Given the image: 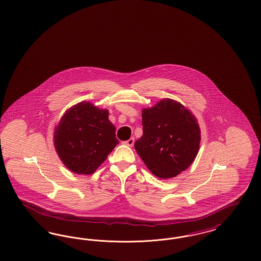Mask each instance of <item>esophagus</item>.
Listing matches in <instances>:
<instances>
[{
  "label": "esophagus",
  "instance_id": "1",
  "mask_svg": "<svg viewBox=\"0 0 261 261\" xmlns=\"http://www.w3.org/2000/svg\"><path fill=\"white\" fill-rule=\"evenodd\" d=\"M134 143H135V139H134V138H130L129 140H127L125 142H123V144L128 146H134Z\"/></svg>",
  "mask_w": 261,
  "mask_h": 261
}]
</instances>
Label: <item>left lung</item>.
I'll list each match as a JSON object with an SVG mask.
<instances>
[{"mask_svg":"<svg viewBox=\"0 0 261 261\" xmlns=\"http://www.w3.org/2000/svg\"><path fill=\"white\" fill-rule=\"evenodd\" d=\"M143 136L134 144L147 169L159 178L177 177L198 154L201 131L188 108L173 99H162L142 110Z\"/></svg>","mask_w":261,"mask_h":261,"instance_id":"8db88e82","label":"left lung"}]
</instances>
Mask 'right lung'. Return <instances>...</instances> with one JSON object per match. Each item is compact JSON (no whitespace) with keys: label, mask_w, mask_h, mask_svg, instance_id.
I'll use <instances>...</instances> for the list:
<instances>
[{"label":"right lung","mask_w":261,"mask_h":261,"mask_svg":"<svg viewBox=\"0 0 261 261\" xmlns=\"http://www.w3.org/2000/svg\"><path fill=\"white\" fill-rule=\"evenodd\" d=\"M118 143L109 110L87 101L68 109L54 127L53 144L58 156L80 175L93 174Z\"/></svg>","instance_id":"obj_1"}]
</instances>
